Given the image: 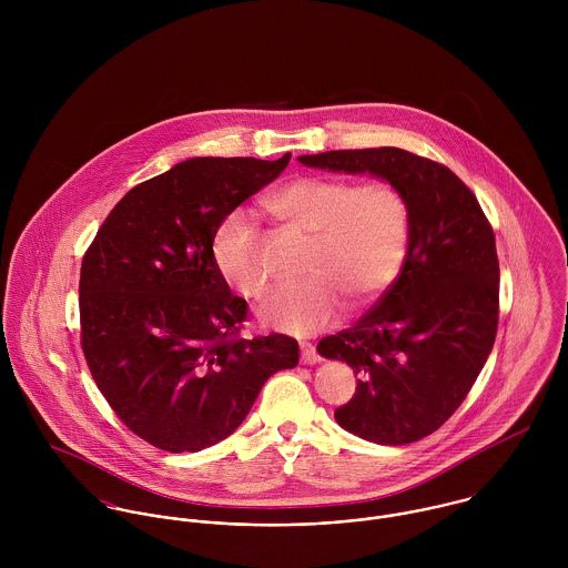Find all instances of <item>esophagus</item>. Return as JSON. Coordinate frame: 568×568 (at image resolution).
Wrapping results in <instances>:
<instances>
[{"label":"esophagus","mask_w":568,"mask_h":568,"mask_svg":"<svg viewBox=\"0 0 568 568\" xmlns=\"http://www.w3.org/2000/svg\"><path fill=\"white\" fill-rule=\"evenodd\" d=\"M322 361V356L317 354V349L311 343H302V363L304 365H317Z\"/></svg>","instance_id":"1"}]
</instances>
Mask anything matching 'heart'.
Returning <instances> with one entry per match:
<instances>
[{"mask_svg": "<svg viewBox=\"0 0 568 568\" xmlns=\"http://www.w3.org/2000/svg\"><path fill=\"white\" fill-rule=\"evenodd\" d=\"M264 210L286 230L311 239L297 286L273 293L257 317L291 334H313L336 324L343 302L374 304L398 277L405 262L410 210L405 192L389 181L354 185L345 176H295L262 199ZM212 260L219 275L246 300L268 286L260 234L243 212L216 230Z\"/></svg>", "mask_w": 568, "mask_h": 568, "instance_id": "1", "label": "heart"}]
</instances>
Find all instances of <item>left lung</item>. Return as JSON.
<instances>
[{
  "instance_id": "8db88e82",
  "label": "left lung",
  "mask_w": 568,
  "mask_h": 568,
  "mask_svg": "<svg viewBox=\"0 0 568 568\" xmlns=\"http://www.w3.org/2000/svg\"><path fill=\"white\" fill-rule=\"evenodd\" d=\"M336 172H372L405 192L410 230L396 282L317 349L361 378L336 422L383 446L435 433L466 400L498 327V257L473 190L444 163L381 146L302 155Z\"/></svg>"
}]
</instances>
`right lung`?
Listing matches in <instances>:
<instances>
[{"instance_id": "1", "label": "right lung", "mask_w": 568, "mask_h": 568, "mask_svg": "<svg viewBox=\"0 0 568 568\" xmlns=\"http://www.w3.org/2000/svg\"><path fill=\"white\" fill-rule=\"evenodd\" d=\"M291 162L194 158L109 212L81 266V345L115 415L168 453L243 424L266 378L300 361L286 334L243 338L246 302L212 260L219 225Z\"/></svg>"}]
</instances>
